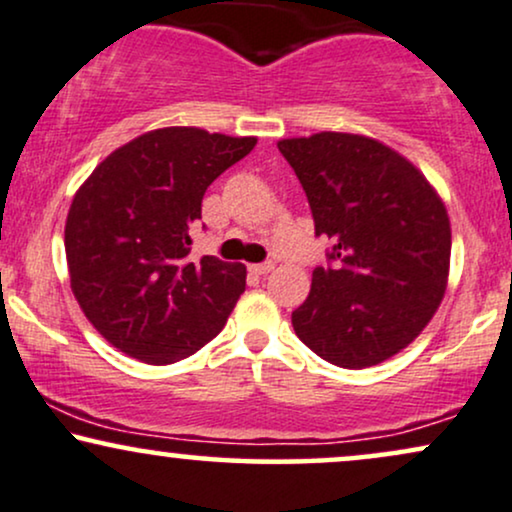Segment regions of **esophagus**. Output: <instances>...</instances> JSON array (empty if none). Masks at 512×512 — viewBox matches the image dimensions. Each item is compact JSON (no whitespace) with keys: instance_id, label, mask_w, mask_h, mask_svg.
Masks as SVG:
<instances>
[{"instance_id":"esophagus-1","label":"esophagus","mask_w":512,"mask_h":512,"mask_svg":"<svg viewBox=\"0 0 512 512\" xmlns=\"http://www.w3.org/2000/svg\"><path fill=\"white\" fill-rule=\"evenodd\" d=\"M274 269V262H262V264H250V272L257 274V276H264L269 274Z\"/></svg>"}]
</instances>
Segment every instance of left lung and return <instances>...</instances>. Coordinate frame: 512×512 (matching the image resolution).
Masks as SVG:
<instances>
[{"instance_id":"obj_1","label":"left lung","mask_w":512,"mask_h":512,"mask_svg":"<svg viewBox=\"0 0 512 512\" xmlns=\"http://www.w3.org/2000/svg\"><path fill=\"white\" fill-rule=\"evenodd\" d=\"M326 236V264L293 310V329L336 367L389 360L420 336L441 305L451 224L436 190L391 147L353 133L279 143Z\"/></svg>"}]
</instances>
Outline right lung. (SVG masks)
<instances>
[{
  "mask_svg": "<svg viewBox=\"0 0 512 512\" xmlns=\"http://www.w3.org/2000/svg\"><path fill=\"white\" fill-rule=\"evenodd\" d=\"M255 143L159 128L112 152L80 186L64 231L71 291L121 353L171 365L224 329L245 267L212 255L190 262V229L214 178Z\"/></svg>",
  "mask_w": 512,
  "mask_h": 512,
  "instance_id": "add662e5",
  "label": "right lung"
}]
</instances>
